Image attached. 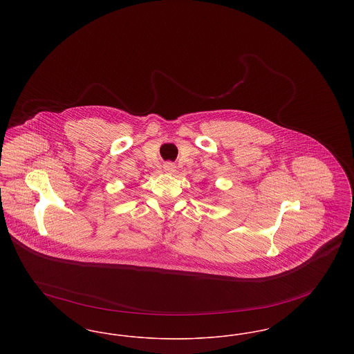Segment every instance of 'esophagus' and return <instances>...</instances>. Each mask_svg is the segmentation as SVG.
<instances>
[{
    "label": "esophagus",
    "instance_id": "1",
    "mask_svg": "<svg viewBox=\"0 0 354 354\" xmlns=\"http://www.w3.org/2000/svg\"><path fill=\"white\" fill-rule=\"evenodd\" d=\"M163 169H165V171H167V172H174L176 167H175V165L172 162H167V163H165Z\"/></svg>",
    "mask_w": 354,
    "mask_h": 354
}]
</instances>
